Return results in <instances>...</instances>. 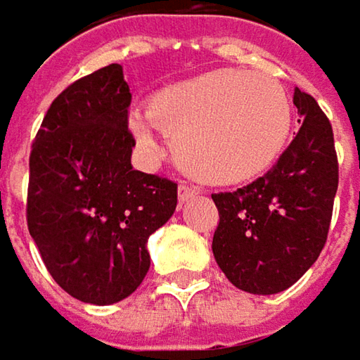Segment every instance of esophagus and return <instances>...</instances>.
I'll return each mask as SVG.
<instances>
[{
	"label": "esophagus",
	"mask_w": 360,
	"mask_h": 360,
	"mask_svg": "<svg viewBox=\"0 0 360 360\" xmlns=\"http://www.w3.org/2000/svg\"><path fill=\"white\" fill-rule=\"evenodd\" d=\"M177 195H179V202H181V204H185V202H189V200H193V198L198 195V187H193V185H185V183H181L179 189H177Z\"/></svg>",
	"instance_id": "34e87169"
}]
</instances>
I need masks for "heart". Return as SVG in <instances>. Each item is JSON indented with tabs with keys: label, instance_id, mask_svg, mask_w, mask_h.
<instances>
[{
	"label": "heart",
	"instance_id": "1",
	"mask_svg": "<svg viewBox=\"0 0 360 360\" xmlns=\"http://www.w3.org/2000/svg\"><path fill=\"white\" fill-rule=\"evenodd\" d=\"M156 129L173 142L183 173L208 185H237L259 177L280 156L290 105L274 78L222 68L169 86L148 111L129 113V131L148 154L158 150Z\"/></svg>",
	"mask_w": 360,
	"mask_h": 360
}]
</instances>
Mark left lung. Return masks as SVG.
I'll return each instance as SVG.
<instances>
[{
  "instance_id": "obj_1",
  "label": "left lung",
  "mask_w": 360,
  "mask_h": 360,
  "mask_svg": "<svg viewBox=\"0 0 360 360\" xmlns=\"http://www.w3.org/2000/svg\"><path fill=\"white\" fill-rule=\"evenodd\" d=\"M299 131L276 165L237 191L214 193L220 214L212 253L237 288L276 295L303 276L328 239L338 158L328 117L295 88Z\"/></svg>"
}]
</instances>
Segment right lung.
Masks as SVG:
<instances>
[{"label": "right lung", "mask_w": 360, "mask_h": 360, "mask_svg": "<svg viewBox=\"0 0 360 360\" xmlns=\"http://www.w3.org/2000/svg\"><path fill=\"white\" fill-rule=\"evenodd\" d=\"M129 103L123 68H101L51 103L30 152V237L53 280L92 305L142 284L148 237L177 208V183L131 167Z\"/></svg>", "instance_id": "add662e5"}]
</instances>
